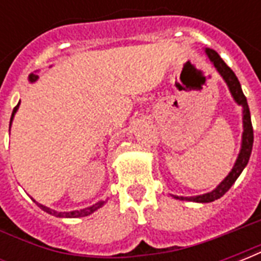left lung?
<instances>
[{
    "label": "left lung",
    "mask_w": 261,
    "mask_h": 261,
    "mask_svg": "<svg viewBox=\"0 0 261 261\" xmlns=\"http://www.w3.org/2000/svg\"><path fill=\"white\" fill-rule=\"evenodd\" d=\"M204 53L208 57V60L211 61V64L215 67L217 72H218L222 80L225 81V84L229 89L230 95L233 97L239 106L242 108V123H243V133H242V142H241V151L238 153V158L235 161V165L232 166V169L228 173V176L225 177L224 180L219 183L218 186L215 187L214 190L200 196H192V197H183V196H173L176 200H185V201H193V202H211L218 200L221 197L224 196L225 193L229 190L232 185L235 183L236 179L241 176L243 169L246 168L249 158H250V153H252L253 148V127H252V120H250V110H249V105H247L246 96L243 95L242 91V86L239 80L236 78L235 72L225 64V61L219 54L213 50V48H205Z\"/></svg>",
    "instance_id": "8db88e82"
}]
</instances>
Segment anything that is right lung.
I'll list each match as a JSON object with an SVG mask.
<instances>
[{
	"mask_svg": "<svg viewBox=\"0 0 261 261\" xmlns=\"http://www.w3.org/2000/svg\"><path fill=\"white\" fill-rule=\"evenodd\" d=\"M37 78H39V75H37V71L36 72H32L31 75H29V82H36ZM19 105H20V100L19 103L15 106L14 112H12V116H11V121H9V128H11V124H12V120H14L15 117V113L18 112V109H19ZM35 201V200H33ZM106 201L108 200H105V201H97L95 202L93 205H89V207L86 208H82V210H74V211H64V213H60V211H56V210H51V208L46 207V205H43V204H40V202L35 201L39 205V207L42 208L43 211H46L47 214H50V215H54V217H59V218H81V217H86V215H91L92 213H95L96 210H99L100 207H103L105 204H106Z\"/></svg>",
	"mask_w": 261,
	"mask_h": 261,
	"instance_id": "add662e5",
	"label": "right lung"
}]
</instances>
